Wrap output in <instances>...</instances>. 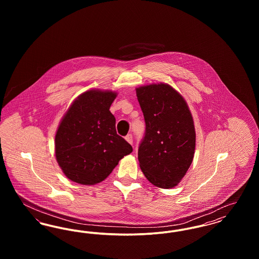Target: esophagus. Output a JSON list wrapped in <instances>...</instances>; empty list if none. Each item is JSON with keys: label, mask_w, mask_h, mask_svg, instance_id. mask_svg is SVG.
<instances>
[{"label": "esophagus", "mask_w": 259, "mask_h": 259, "mask_svg": "<svg viewBox=\"0 0 259 259\" xmlns=\"http://www.w3.org/2000/svg\"><path fill=\"white\" fill-rule=\"evenodd\" d=\"M125 140L129 143V144H133V136H132V134H128V135L126 136L125 137Z\"/></svg>", "instance_id": "esophagus-1"}]
</instances>
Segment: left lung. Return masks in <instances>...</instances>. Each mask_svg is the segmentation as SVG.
Segmentation results:
<instances>
[{"mask_svg": "<svg viewBox=\"0 0 259 259\" xmlns=\"http://www.w3.org/2000/svg\"><path fill=\"white\" fill-rule=\"evenodd\" d=\"M146 122L138 159L152 185L172 188L189 169L196 134L191 112L184 97L166 83L136 88Z\"/></svg>", "mask_w": 259, "mask_h": 259, "instance_id": "obj_1", "label": "left lung"}]
</instances>
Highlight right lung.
Segmentation results:
<instances>
[{
  "instance_id": "obj_1",
  "label": "right lung",
  "mask_w": 259,
  "mask_h": 259,
  "mask_svg": "<svg viewBox=\"0 0 259 259\" xmlns=\"http://www.w3.org/2000/svg\"><path fill=\"white\" fill-rule=\"evenodd\" d=\"M117 93L91 89L74 100L55 135V156L72 182H103L133 148L117 135L110 108Z\"/></svg>"
}]
</instances>
